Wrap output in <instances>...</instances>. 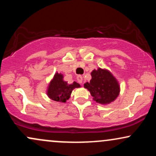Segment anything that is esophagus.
<instances>
[{
  "mask_svg": "<svg viewBox=\"0 0 156 156\" xmlns=\"http://www.w3.org/2000/svg\"><path fill=\"white\" fill-rule=\"evenodd\" d=\"M77 80H78V81L80 83H82V82H83V77L81 76H78V77H77Z\"/></svg>",
  "mask_w": 156,
  "mask_h": 156,
  "instance_id": "obj_1",
  "label": "esophagus"
}]
</instances>
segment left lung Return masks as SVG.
<instances>
[{
    "label": "left lung",
    "instance_id": "left-lung-1",
    "mask_svg": "<svg viewBox=\"0 0 156 156\" xmlns=\"http://www.w3.org/2000/svg\"><path fill=\"white\" fill-rule=\"evenodd\" d=\"M90 82L84 83L97 103L105 105L115 101L119 94V85L112 73L105 69L98 68L91 73Z\"/></svg>",
    "mask_w": 156,
    "mask_h": 156
}]
</instances>
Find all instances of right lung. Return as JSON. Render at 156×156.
<instances>
[{
  "instance_id": "add662e5",
  "label": "right lung",
  "mask_w": 156,
  "mask_h": 156,
  "mask_svg": "<svg viewBox=\"0 0 156 156\" xmlns=\"http://www.w3.org/2000/svg\"><path fill=\"white\" fill-rule=\"evenodd\" d=\"M63 78V75L56 73L48 85L47 94L53 101L65 103L70 98L73 89L80 87V84L76 81L69 84Z\"/></svg>"
}]
</instances>
